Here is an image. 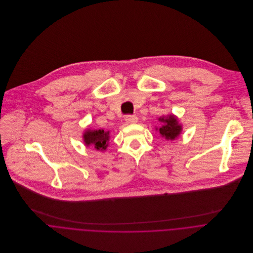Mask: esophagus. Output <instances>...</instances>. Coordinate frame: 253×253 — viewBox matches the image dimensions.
Segmentation results:
<instances>
[{"label":"esophagus","instance_id":"34e87169","mask_svg":"<svg viewBox=\"0 0 253 253\" xmlns=\"http://www.w3.org/2000/svg\"><path fill=\"white\" fill-rule=\"evenodd\" d=\"M126 122L127 124H135L137 122V117L134 115H127L126 117Z\"/></svg>","mask_w":253,"mask_h":253}]
</instances>
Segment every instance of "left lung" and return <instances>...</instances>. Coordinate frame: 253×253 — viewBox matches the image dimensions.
Returning a JSON list of instances; mask_svg holds the SVG:
<instances>
[{
  "mask_svg": "<svg viewBox=\"0 0 253 253\" xmlns=\"http://www.w3.org/2000/svg\"><path fill=\"white\" fill-rule=\"evenodd\" d=\"M159 120L165 124L162 127H160V133L163 136H165L167 139H174L178 136L181 131V126L178 125L175 117L170 115L167 119L161 118Z\"/></svg>",
  "mask_w": 253,
  "mask_h": 253,
  "instance_id": "obj_1",
  "label": "left lung"
}]
</instances>
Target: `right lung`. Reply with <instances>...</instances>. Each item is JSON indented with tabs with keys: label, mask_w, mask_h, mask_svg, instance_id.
Listing matches in <instances>:
<instances>
[{
	"label": "right lung",
	"mask_w": 253,
	"mask_h": 253,
	"mask_svg": "<svg viewBox=\"0 0 253 253\" xmlns=\"http://www.w3.org/2000/svg\"><path fill=\"white\" fill-rule=\"evenodd\" d=\"M110 138V132L105 131L104 129H97V130H86L84 134V143L88 146L92 144L94 148L97 150L106 149L108 146V141Z\"/></svg>",
	"instance_id": "right-lung-1"
}]
</instances>
